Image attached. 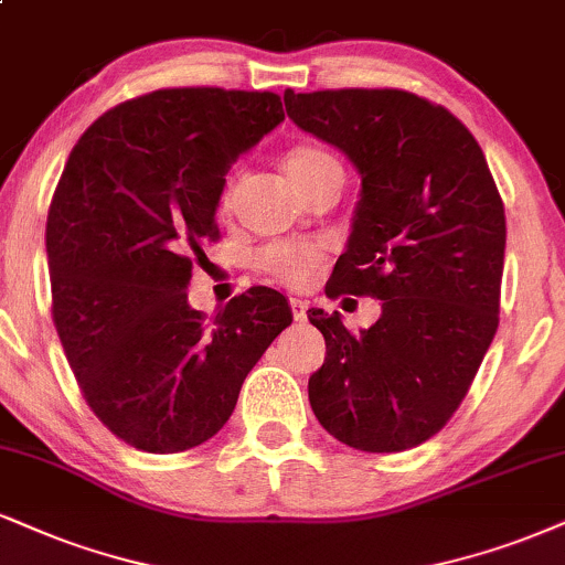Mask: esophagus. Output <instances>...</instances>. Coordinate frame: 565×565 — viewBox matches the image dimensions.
<instances>
[{
  "label": "esophagus",
  "instance_id": "esophagus-1",
  "mask_svg": "<svg viewBox=\"0 0 565 565\" xmlns=\"http://www.w3.org/2000/svg\"><path fill=\"white\" fill-rule=\"evenodd\" d=\"M290 309H294L296 322H306V309H309V303L301 301V298H290Z\"/></svg>",
  "mask_w": 565,
  "mask_h": 565
}]
</instances>
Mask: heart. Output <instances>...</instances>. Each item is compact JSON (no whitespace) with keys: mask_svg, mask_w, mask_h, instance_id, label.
Instances as JSON below:
<instances>
[{"mask_svg":"<svg viewBox=\"0 0 565 565\" xmlns=\"http://www.w3.org/2000/svg\"><path fill=\"white\" fill-rule=\"evenodd\" d=\"M327 164H338V159L330 151L317 149V146H294V149L285 154V170H288L290 180L296 188H301L306 180H311L319 170ZM233 196V180L225 188V201ZM327 246L322 241H309V243H271L259 254V264L264 271H269L275 280L285 285H309L311 277L319 264L324 259Z\"/></svg>","mask_w":565,"mask_h":565,"instance_id":"heart-1","label":"heart"}]
</instances>
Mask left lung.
Wrapping results in <instances>:
<instances>
[{
  "label": "left lung",
  "instance_id": "left-lung-1",
  "mask_svg": "<svg viewBox=\"0 0 565 565\" xmlns=\"http://www.w3.org/2000/svg\"><path fill=\"white\" fill-rule=\"evenodd\" d=\"M282 99L298 128L338 146L361 175L324 294L382 301L359 335L338 311H309L327 343L309 403L351 448H416L456 414L495 338L503 199L477 138L440 104L398 88H288Z\"/></svg>",
  "mask_w": 565,
  "mask_h": 565
}]
</instances>
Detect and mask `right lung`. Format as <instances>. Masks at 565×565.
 Instances as JSON below:
<instances>
[{
    "label": "right lung",
    "instance_id": "add662e5",
    "mask_svg": "<svg viewBox=\"0 0 565 565\" xmlns=\"http://www.w3.org/2000/svg\"><path fill=\"white\" fill-rule=\"evenodd\" d=\"M285 120L271 90L162 88L104 113L75 149L46 217L52 319L83 398L146 452L206 443L246 374L294 322L250 288L212 322L188 303L227 170Z\"/></svg>",
    "mask_w": 565,
    "mask_h": 565
}]
</instances>
